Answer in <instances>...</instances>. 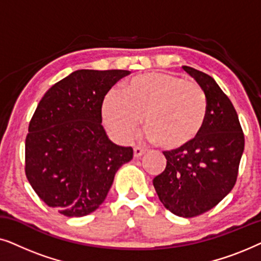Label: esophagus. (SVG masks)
<instances>
[{
  "label": "esophagus",
  "mask_w": 261,
  "mask_h": 261,
  "mask_svg": "<svg viewBox=\"0 0 261 261\" xmlns=\"http://www.w3.org/2000/svg\"><path fill=\"white\" fill-rule=\"evenodd\" d=\"M145 153H146V151L144 148L138 147V146H135L134 147V158H140V156L144 155Z\"/></svg>",
  "instance_id": "esophagus-1"
}]
</instances>
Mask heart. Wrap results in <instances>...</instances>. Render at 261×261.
I'll use <instances>...</instances> for the list:
<instances>
[{
    "instance_id": "obj_1",
    "label": "heart",
    "mask_w": 261,
    "mask_h": 261,
    "mask_svg": "<svg viewBox=\"0 0 261 261\" xmlns=\"http://www.w3.org/2000/svg\"><path fill=\"white\" fill-rule=\"evenodd\" d=\"M144 115L148 138L166 149H177L196 140L208 115V99L197 83L167 72L133 77L123 92L113 88L102 103V117L110 133L129 141Z\"/></svg>"
}]
</instances>
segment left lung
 I'll return each mask as SVG.
<instances>
[{
    "label": "left lung",
    "mask_w": 261,
    "mask_h": 261,
    "mask_svg": "<svg viewBox=\"0 0 261 261\" xmlns=\"http://www.w3.org/2000/svg\"><path fill=\"white\" fill-rule=\"evenodd\" d=\"M183 69L204 90L208 115L196 140L164 152L166 167L153 185L166 209L194 217L219 204L234 188L245 137L237 110L215 80L194 67Z\"/></svg>",
    "instance_id": "left-lung-1"
}]
</instances>
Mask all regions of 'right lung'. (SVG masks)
I'll return each mask as SVG.
<instances>
[{
    "mask_svg": "<svg viewBox=\"0 0 261 261\" xmlns=\"http://www.w3.org/2000/svg\"><path fill=\"white\" fill-rule=\"evenodd\" d=\"M127 70H77L46 91L26 138V177L64 216L81 217L105 201L133 148L115 145L102 126V103Z\"/></svg>",
    "mask_w": 261,
    "mask_h": 261,
    "instance_id": "right-lung-1",
    "label": "right lung"
}]
</instances>
